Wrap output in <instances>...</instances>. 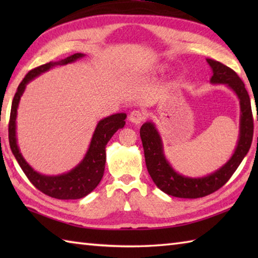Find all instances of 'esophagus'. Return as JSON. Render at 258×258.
Wrapping results in <instances>:
<instances>
[{
    "label": "esophagus",
    "mask_w": 258,
    "mask_h": 258,
    "mask_svg": "<svg viewBox=\"0 0 258 258\" xmlns=\"http://www.w3.org/2000/svg\"><path fill=\"white\" fill-rule=\"evenodd\" d=\"M128 119H130L131 123H133L135 125H139V124L142 123L143 119H145V115H143V112L140 111V110H133L132 112L130 113Z\"/></svg>",
    "instance_id": "1"
}]
</instances>
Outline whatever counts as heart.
<instances>
[{
  "label": "heart",
  "mask_w": 258,
  "mask_h": 258,
  "mask_svg": "<svg viewBox=\"0 0 258 258\" xmlns=\"http://www.w3.org/2000/svg\"><path fill=\"white\" fill-rule=\"evenodd\" d=\"M166 69H167V66H159L158 68L156 69V73L157 74H161V73L166 72Z\"/></svg>",
  "instance_id": "heart-1"
}]
</instances>
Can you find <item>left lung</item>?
Returning <instances> with one entry per match:
<instances>
[{
  "instance_id": "left-lung-1",
  "label": "left lung",
  "mask_w": 258,
  "mask_h": 258,
  "mask_svg": "<svg viewBox=\"0 0 258 258\" xmlns=\"http://www.w3.org/2000/svg\"><path fill=\"white\" fill-rule=\"evenodd\" d=\"M212 68V84H225L233 91L240 103L239 139L233 155L215 172L203 177H189L178 174L166 159L161 137L152 121H147L140 128V137L145 150L146 165L152 181L159 189L177 198H202L215 192L230 180L250 149L254 119L251 104L243 82L237 73L225 64L213 59H206ZM258 120V116H257Z\"/></svg>"
}]
</instances>
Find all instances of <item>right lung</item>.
I'll use <instances>...</instances> for the list:
<instances>
[{
    "label": "right lung",
    "mask_w": 258,
    "mask_h": 258,
    "mask_svg": "<svg viewBox=\"0 0 258 258\" xmlns=\"http://www.w3.org/2000/svg\"><path fill=\"white\" fill-rule=\"evenodd\" d=\"M84 55V53H75L59 61H54V62L51 61V62L32 69L19 84L11 106L10 121H9V142H10L12 154L33 185L43 194L56 199H80L85 197L98 186L104 173L106 146L112 135L119 128L124 127L126 113H115L100 120L91 139L89 149L81 163L67 173L50 176L35 171L21 155L16 135L17 109H18L21 95L25 92L26 85L30 81L40 76L41 74L50 71L51 68L72 63Z\"/></svg>",
    "instance_id": "1"
}]
</instances>
